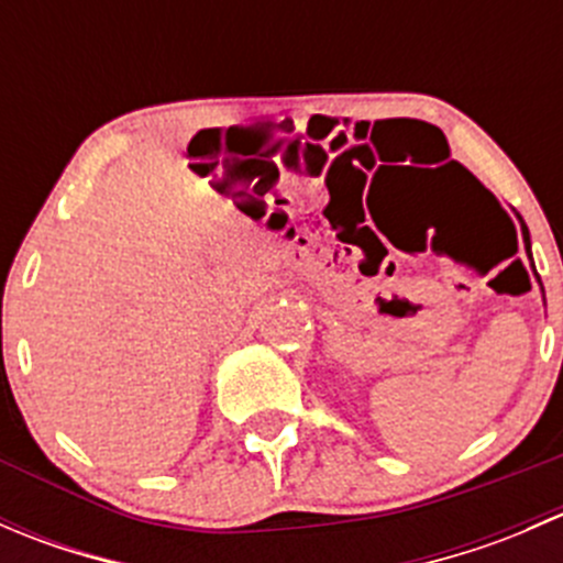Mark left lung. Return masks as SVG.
Here are the masks:
<instances>
[{"mask_svg":"<svg viewBox=\"0 0 563 563\" xmlns=\"http://www.w3.org/2000/svg\"><path fill=\"white\" fill-rule=\"evenodd\" d=\"M528 247H531V245H528V240H526V250H528Z\"/></svg>","mask_w":563,"mask_h":563,"instance_id":"obj_1","label":"left lung"}]
</instances>
